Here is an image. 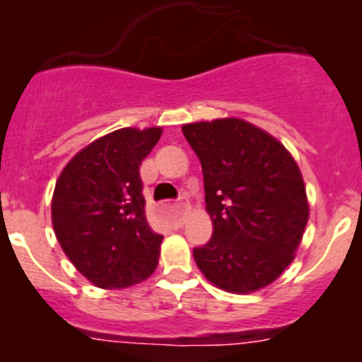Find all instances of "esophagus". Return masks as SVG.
<instances>
[{"label":"esophagus","mask_w":362,"mask_h":362,"mask_svg":"<svg viewBox=\"0 0 362 362\" xmlns=\"http://www.w3.org/2000/svg\"><path fill=\"white\" fill-rule=\"evenodd\" d=\"M177 208H178V210H180V211H185V210H187V208H189V203H187V199H185V196H182L180 202L177 203Z\"/></svg>","instance_id":"1"}]
</instances>
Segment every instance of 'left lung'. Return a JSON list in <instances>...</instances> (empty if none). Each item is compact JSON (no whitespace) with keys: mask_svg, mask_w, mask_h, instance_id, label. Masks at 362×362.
I'll return each mask as SVG.
<instances>
[{"mask_svg":"<svg viewBox=\"0 0 362 362\" xmlns=\"http://www.w3.org/2000/svg\"><path fill=\"white\" fill-rule=\"evenodd\" d=\"M203 170L214 233L192 250L218 289L247 294L269 286L293 262L308 202L301 171L276 138L242 119L182 127Z\"/></svg>","mask_w":362,"mask_h":362,"instance_id":"left-lung-1","label":"left lung"}]
</instances>
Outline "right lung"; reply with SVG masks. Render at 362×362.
Wrapping results in <instances>:
<instances>
[{
	"mask_svg": "<svg viewBox=\"0 0 362 362\" xmlns=\"http://www.w3.org/2000/svg\"><path fill=\"white\" fill-rule=\"evenodd\" d=\"M160 127H122L98 138L61 171L52 196V226L76 269L101 289L144 282L159 262L163 236L145 217L141 160Z\"/></svg>",
	"mask_w": 362,
	"mask_h": 362,
	"instance_id": "obj_1",
	"label": "right lung"
}]
</instances>
